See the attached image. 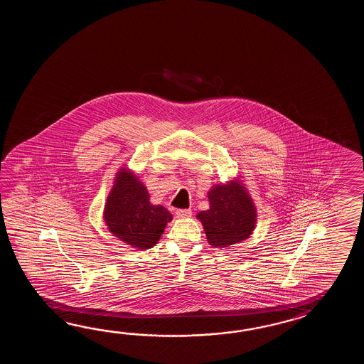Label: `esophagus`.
<instances>
[{"instance_id":"34e87169","label":"esophagus","mask_w":364,"mask_h":364,"mask_svg":"<svg viewBox=\"0 0 364 364\" xmlns=\"http://www.w3.org/2000/svg\"><path fill=\"white\" fill-rule=\"evenodd\" d=\"M176 215H177L178 218H188V217H191L193 212H191L190 209H178V210L176 212Z\"/></svg>"}]
</instances>
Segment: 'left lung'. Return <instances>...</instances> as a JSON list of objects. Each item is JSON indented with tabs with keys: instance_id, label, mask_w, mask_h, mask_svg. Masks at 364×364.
I'll return each mask as SVG.
<instances>
[{
	"instance_id": "8db88e82",
	"label": "left lung",
	"mask_w": 364,
	"mask_h": 364,
	"mask_svg": "<svg viewBox=\"0 0 364 364\" xmlns=\"http://www.w3.org/2000/svg\"><path fill=\"white\" fill-rule=\"evenodd\" d=\"M208 200L209 209L199 212L196 218L203 225L210 246L225 250L250 238L255 229L257 213L242 179L212 186Z\"/></svg>"
}]
</instances>
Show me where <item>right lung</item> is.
Returning <instances> with one entry per match:
<instances>
[{"mask_svg": "<svg viewBox=\"0 0 364 364\" xmlns=\"http://www.w3.org/2000/svg\"><path fill=\"white\" fill-rule=\"evenodd\" d=\"M102 217L109 232L138 250L154 247L173 218L165 207L149 201L147 187L127 168L117 171Z\"/></svg>", "mask_w": 364, "mask_h": 364, "instance_id": "obj_1", "label": "right lung"}]
</instances>
